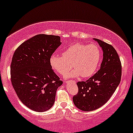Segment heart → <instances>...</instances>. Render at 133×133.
Returning <instances> with one entry per match:
<instances>
[{
    "label": "heart",
    "mask_w": 133,
    "mask_h": 133,
    "mask_svg": "<svg viewBox=\"0 0 133 133\" xmlns=\"http://www.w3.org/2000/svg\"><path fill=\"white\" fill-rule=\"evenodd\" d=\"M63 55L54 54L50 56L52 68L61 75H64L71 69L66 78H76L81 76L84 78L91 76L95 72L101 58V52L98 45L74 43L68 46L62 53Z\"/></svg>",
    "instance_id": "heart-1"
}]
</instances>
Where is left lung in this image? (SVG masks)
I'll return each mask as SVG.
<instances>
[{"label":"left lung","instance_id":"1","mask_svg":"<svg viewBox=\"0 0 133 133\" xmlns=\"http://www.w3.org/2000/svg\"><path fill=\"white\" fill-rule=\"evenodd\" d=\"M94 40L103 50L100 69L87 81L77 83L78 93L72 98L76 107L83 111H92L103 106L115 92L121 79L122 66L116 50L111 45Z\"/></svg>","mask_w":133,"mask_h":133}]
</instances>
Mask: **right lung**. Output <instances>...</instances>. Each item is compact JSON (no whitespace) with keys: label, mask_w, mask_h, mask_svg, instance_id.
Here are the masks:
<instances>
[{"label":"right lung","mask_w":133,"mask_h":133,"mask_svg":"<svg viewBox=\"0 0 133 133\" xmlns=\"http://www.w3.org/2000/svg\"><path fill=\"white\" fill-rule=\"evenodd\" d=\"M61 43L59 36L37 35L20 45L13 55L12 87L22 103L34 111L49 110L63 83L50 63V56Z\"/></svg>","instance_id":"obj_1"}]
</instances>
